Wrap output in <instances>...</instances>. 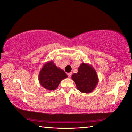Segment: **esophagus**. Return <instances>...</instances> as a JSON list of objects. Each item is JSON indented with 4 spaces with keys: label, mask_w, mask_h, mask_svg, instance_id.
I'll return each mask as SVG.
<instances>
[{
    "label": "esophagus",
    "mask_w": 132,
    "mask_h": 132,
    "mask_svg": "<svg viewBox=\"0 0 132 132\" xmlns=\"http://www.w3.org/2000/svg\"><path fill=\"white\" fill-rule=\"evenodd\" d=\"M68 77L69 78H70L71 76V73H69L68 74Z\"/></svg>",
    "instance_id": "esophagus-1"
}]
</instances>
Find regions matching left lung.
<instances>
[{
	"label": "left lung",
	"mask_w": 132,
	"mask_h": 132,
	"mask_svg": "<svg viewBox=\"0 0 132 132\" xmlns=\"http://www.w3.org/2000/svg\"><path fill=\"white\" fill-rule=\"evenodd\" d=\"M71 78L77 89L84 93L92 92L99 82L96 71L89 63H81L78 69V72L73 74Z\"/></svg>",
	"instance_id": "1"
}]
</instances>
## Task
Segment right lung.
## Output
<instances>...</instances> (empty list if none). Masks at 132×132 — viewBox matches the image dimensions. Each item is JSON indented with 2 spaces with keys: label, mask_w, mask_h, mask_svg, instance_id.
I'll list each match as a JSON object with an SVG mask.
<instances>
[{
  "label": "right lung",
  "mask_w": 132,
  "mask_h": 132,
  "mask_svg": "<svg viewBox=\"0 0 132 132\" xmlns=\"http://www.w3.org/2000/svg\"><path fill=\"white\" fill-rule=\"evenodd\" d=\"M67 77L68 75L65 72L51 61L45 62L42 67L39 74V81L45 89L54 90L58 88L61 81Z\"/></svg>",
  "instance_id": "add662e5"
}]
</instances>
